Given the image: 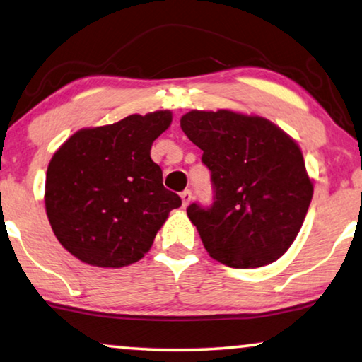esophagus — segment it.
<instances>
[{"label":"esophagus","mask_w":362,"mask_h":362,"mask_svg":"<svg viewBox=\"0 0 362 362\" xmlns=\"http://www.w3.org/2000/svg\"><path fill=\"white\" fill-rule=\"evenodd\" d=\"M180 198H182V204L183 206H188V203L192 202V192L190 190H185L180 193Z\"/></svg>","instance_id":"esophagus-1"}]
</instances>
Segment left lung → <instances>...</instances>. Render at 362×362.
Masks as SVG:
<instances>
[{"label": "left lung", "instance_id": "8db88e82", "mask_svg": "<svg viewBox=\"0 0 362 362\" xmlns=\"http://www.w3.org/2000/svg\"><path fill=\"white\" fill-rule=\"evenodd\" d=\"M180 127L211 170L214 203L188 206L212 259L235 269L267 266L295 242L314 183L301 148L271 120L230 109L183 114Z\"/></svg>", "mask_w": 362, "mask_h": 362}]
</instances>
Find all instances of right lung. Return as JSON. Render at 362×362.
Returning <instances> with one entry per match:
<instances>
[{"label":"right lung","mask_w":362,"mask_h":362,"mask_svg":"<svg viewBox=\"0 0 362 362\" xmlns=\"http://www.w3.org/2000/svg\"><path fill=\"white\" fill-rule=\"evenodd\" d=\"M170 111L132 114L116 124L80 129L53 154L45 208L64 248L85 264L119 269L140 261L179 194L163 185L150 156L169 129Z\"/></svg>","instance_id":"right-lung-1"}]
</instances>
